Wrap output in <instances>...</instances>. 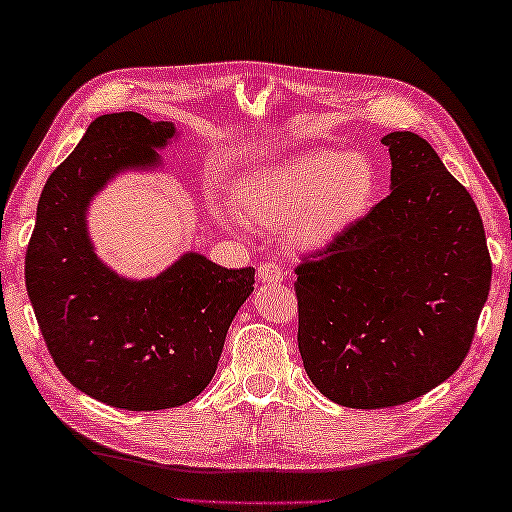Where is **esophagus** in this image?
<instances>
[{"label":"esophagus","instance_id":"1","mask_svg":"<svg viewBox=\"0 0 512 512\" xmlns=\"http://www.w3.org/2000/svg\"><path fill=\"white\" fill-rule=\"evenodd\" d=\"M258 279L263 283H281L286 279V272H283V267L279 263L265 261L261 267H258Z\"/></svg>","mask_w":512,"mask_h":512}]
</instances>
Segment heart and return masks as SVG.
<instances>
[{
  "label": "heart",
  "instance_id": "b5f03b06",
  "mask_svg": "<svg viewBox=\"0 0 512 512\" xmlns=\"http://www.w3.org/2000/svg\"><path fill=\"white\" fill-rule=\"evenodd\" d=\"M379 172L363 154L308 152L240 179L231 204L242 222L283 229L297 251H317L345 233L372 206Z\"/></svg>",
  "mask_w": 512,
  "mask_h": 512
}]
</instances>
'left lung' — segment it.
Wrapping results in <instances>:
<instances>
[{
	"label": "left lung",
	"instance_id": "left-lung-1",
	"mask_svg": "<svg viewBox=\"0 0 512 512\" xmlns=\"http://www.w3.org/2000/svg\"><path fill=\"white\" fill-rule=\"evenodd\" d=\"M381 142L390 195L295 267L308 379L335 404L367 410L422 397L463 365L492 281L465 186L417 133Z\"/></svg>",
	"mask_w": 512,
	"mask_h": 512
}]
</instances>
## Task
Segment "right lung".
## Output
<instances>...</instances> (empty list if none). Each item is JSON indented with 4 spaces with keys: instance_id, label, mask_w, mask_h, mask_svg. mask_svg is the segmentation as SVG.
Here are the masks:
<instances>
[{
    "instance_id": "right-lung-1",
    "label": "right lung",
    "mask_w": 512,
    "mask_h": 512,
    "mask_svg": "<svg viewBox=\"0 0 512 512\" xmlns=\"http://www.w3.org/2000/svg\"><path fill=\"white\" fill-rule=\"evenodd\" d=\"M174 136L172 122L133 111L97 117L47 179L27 247V292L49 354L74 388L113 408L195 399L254 290V267L226 270L195 251L142 281L97 258L86 224L92 197L115 174L152 170Z\"/></svg>"
}]
</instances>
